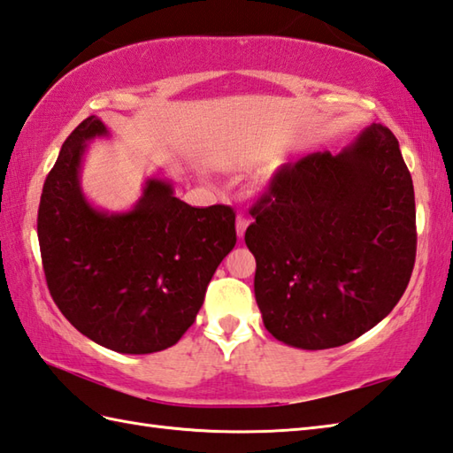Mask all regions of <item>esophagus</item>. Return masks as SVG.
Returning <instances> with one entry per match:
<instances>
[{"mask_svg": "<svg viewBox=\"0 0 453 453\" xmlns=\"http://www.w3.org/2000/svg\"><path fill=\"white\" fill-rule=\"evenodd\" d=\"M251 224V219H249L247 216H237V221H235V229H237V237H243L245 235V229L247 226Z\"/></svg>", "mask_w": 453, "mask_h": 453, "instance_id": "1", "label": "esophagus"}]
</instances>
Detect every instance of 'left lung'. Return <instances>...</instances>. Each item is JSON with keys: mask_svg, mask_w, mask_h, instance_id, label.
I'll return each instance as SVG.
<instances>
[{"mask_svg": "<svg viewBox=\"0 0 453 453\" xmlns=\"http://www.w3.org/2000/svg\"><path fill=\"white\" fill-rule=\"evenodd\" d=\"M245 243L266 331L296 349L342 346L401 300L417 257V211L399 142L372 124L333 156L274 173Z\"/></svg>", "mask_w": 453, "mask_h": 453, "instance_id": "left-lung-1", "label": "left lung"}]
</instances>
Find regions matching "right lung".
I'll list each match as a JSON object with an SVG mask.
<instances>
[{
    "label": "right lung",
    "instance_id": "1",
    "mask_svg": "<svg viewBox=\"0 0 453 453\" xmlns=\"http://www.w3.org/2000/svg\"><path fill=\"white\" fill-rule=\"evenodd\" d=\"M107 134L97 117L85 119L48 173L36 219L42 268L58 310L81 334L114 352L151 354L195 323L235 247V211L192 208L161 179H148L130 211L93 208L80 187L81 157Z\"/></svg>",
    "mask_w": 453,
    "mask_h": 453
}]
</instances>
